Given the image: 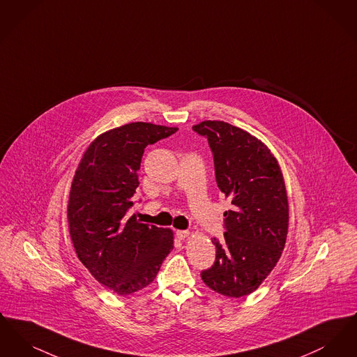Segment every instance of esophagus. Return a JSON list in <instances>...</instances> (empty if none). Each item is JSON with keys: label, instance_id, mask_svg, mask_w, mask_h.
Here are the masks:
<instances>
[{"label": "esophagus", "instance_id": "1", "mask_svg": "<svg viewBox=\"0 0 357 357\" xmlns=\"http://www.w3.org/2000/svg\"><path fill=\"white\" fill-rule=\"evenodd\" d=\"M175 234H176L178 239H185V238L190 236V231L188 230H178Z\"/></svg>", "mask_w": 357, "mask_h": 357}]
</instances>
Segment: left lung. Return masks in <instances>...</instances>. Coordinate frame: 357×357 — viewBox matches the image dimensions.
<instances>
[{
  "label": "left lung",
  "instance_id": "8db88e82",
  "mask_svg": "<svg viewBox=\"0 0 357 357\" xmlns=\"http://www.w3.org/2000/svg\"><path fill=\"white\" fill-rule=\"evenodd\" d=\"M208 142L215 181L231 199L225 211V239L214 238L217 255L201 273L204 284L227 297L248 296L278 262L288 234V197L271 150L249 132L225 121L192 127Z\"/></svg>",
  "mask_w": 357,
  "mask_h": 357
}]
</instances>
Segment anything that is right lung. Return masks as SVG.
I'll list each match as a JSON object with an SVG mask.
<instances>
[{
  "label": "right lung",
  "instance_id": "1",
  "mask_svg": "<svg viewBox=\"0 0 357 357\" xmlns=\"http://www.w3.org/2000/svg\"><path fill=\"white\" fill-rule=\"evenodd\" d=\"M178 128L136 121L98 136L86 149L70 186L68 223L76 255L89 273L120 296L155 280L172 250V231L127 218L149 144Z\"/></svg>",
  "mask_w": 357,
  "mask_h": 357
}]
</instances>
